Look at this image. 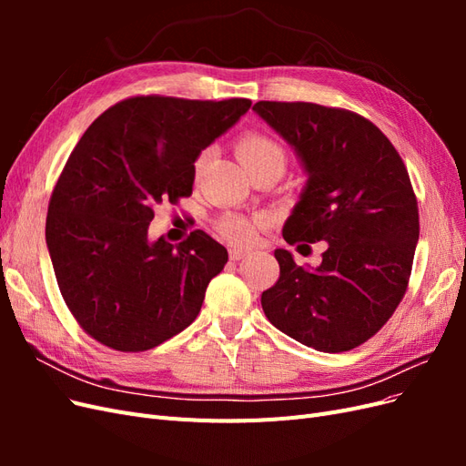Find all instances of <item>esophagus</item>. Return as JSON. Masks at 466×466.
<instances>
[{
	"instance_id": "34e87169",
	"label": "esophagus",
	"mask_w": 466,
	"mask_h": 466,
	"mask_svg": "<svg viewBox=\"0 0 466 466\" xmlns=\"http://www.w3.org/2000/svg\"><path fill=\"white\" fill-rule=\"evenodd\" d=\"M250 255V250L248 248H243V247H233L231 250H229V258L231 260H241V258H245V257H248Z\"/></svg>"
}]
</instances>
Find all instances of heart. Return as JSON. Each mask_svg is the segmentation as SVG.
Here are the masks:
<instances>
[{
    "label": "heart",
    "instance_id": "heart-1",
    "mask_svg": "<svg viewBox=\"0 0 466 466\" xmlns=\"http://www.w3.org/2000/svg\"><path fill=\"white\" fill-rule=\"evenodd\" d=\"M237 155L247 171L252 167H258L264 163H279L281 167L286 165L284 149H281L272 137L257 134V132L245 134L241 139H238ZM202 161L204 157L196 161V168H200ZM260 225H262V219H252L245 216H225L219 223V231L223 237H228L229 241L248 245L257 238Z\"/></svg>",
    "mask_w": 466,
    "mask_h": 466
}]
</instances>
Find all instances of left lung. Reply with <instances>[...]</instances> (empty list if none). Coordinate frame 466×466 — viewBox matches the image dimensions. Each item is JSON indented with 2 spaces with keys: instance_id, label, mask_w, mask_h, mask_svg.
I'll return each mask as SVG.
<instances>
[{
  "instance_id": "left-lung-1",
  "label": "left lung",
  "mask_w": 466,
  "mask_h": 466,
  "mask_svg": "<svg viewBox=\"0 0 466 466\" xmlns=\"http://www.w3.org/2000/svg\"><path fill=\"white\" fill-rule=\"evenodd\" d=\"M252 110L307 175L281 235L329 245L315 268L274 250L279 279L262 293L264 315L309 348L348 351L383 327L406 291L420 235L410 177L387 136L356 112L274 101Z\"/></svg>"
}]
</instances>
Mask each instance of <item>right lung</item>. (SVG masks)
Instances as JSON below:
<instances>
[{"label": "right lung", "mask_w": 466, "mask_h": 466, "mask_svg": "<svg viewBox=\"0 0 466 466\" xmlns=\"http://www.w3.org/2000/svg\"><path fill=\"white\" fill-rule=\"evenodd\" d=\"M250 105L134 96L81 136L52 192L46 247L66 305L95 340L144 351L198 317L228 248L200 229L178 245L151 241L153 208L192 194L196 159Z\"/></svg>", "instance_id": "right-lung-1"}]
</instances>
